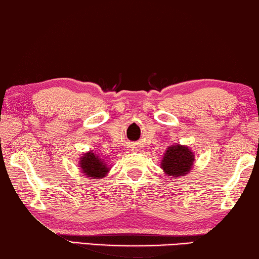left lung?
Returning <instances> with one entry per match:
<instances>
[{
	"label": "left lung",
	"instance_id": "1",
	"mask_svg": "<svg viewBox=\"0 0 259 259\" xmlns=\"http://www.w3.org/2000/svg\"><path fill=\"white\" fill-rule=\"evenodd\" d=\"M195 157L193 151L187 146L173 145L167 148L160 162V167L169 178H180L187 176L193 168Z\"/></svg>",
	"mask_w": 259,
	"mask_h": 259
}]
</instances>
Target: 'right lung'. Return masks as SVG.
I'll use <instances>...</instances> for the list:
<instances>
[{
    "label": "right lung",
    "instance_id": "obj_1",
    "mask_svg": "<svg viewBox=\"0 0 259 259\" xmlns=\"http://www.w3.org/2000/svg\"><path fill=\"white\" fill-rule=\"evenodd\" d=\"M79 165L81 168V173L91 179H101L108 175L110 169L104 160L94 154V151L83 154L79 160Z\"/></svg>",
    "mask_w": 259,
    "mask_h": 259
}]
</instances>
